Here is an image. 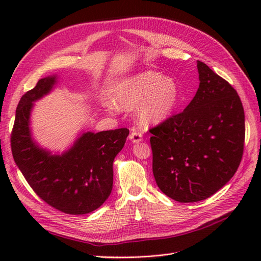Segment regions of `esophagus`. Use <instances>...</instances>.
<instances>
[{
	"mask_svg": "<svg viewBox=\"0 0 261 261\" xmlns=\"http://www.w3.org/2000/svg\"><path fill=\"white\" fill-rule=\"evenodd\" d=\"M129 140L134 144H138L141 140H143V135H141V134L138 132H133L129 135Z\"/></svg>",
	"mask_w": 261,
	"mask_h": 261,
	"instance_id": "obj_1",
	"label": "esophagus"
}]
</instances>
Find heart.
I'll return each instance as SVG.
<instances>
[{"instance_id": "1", "label": "heart", "mask_w": 261, "mask_h": 261, "mask_svg": "<svg viewBox=\"0 0 261 261\" xmlns=\"http://www.w3.org/2000/svg\"><path fill=\"white\" fill-rule=\"evenodd\" d=\"M116 108H136L138 122L146 126L163 123L175 111L179 102V88L172 77L155 70H144L125 77L113 88Z\"/></svg>"}]
</instances>
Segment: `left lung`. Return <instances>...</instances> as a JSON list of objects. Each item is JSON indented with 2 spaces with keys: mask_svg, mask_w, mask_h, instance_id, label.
<instances>
[{
  "mask_svg": "<svg viewBox=\"0 0 261 261\" xmlns=\"http://www.w3.org/2000/svg\"><path fill=\"white\" fill-rule=\"evenodd\" d=\"M199 88L181 113L150 129L152 172L163 194L197 202L230 180L242 160L245 115L238 92L197 61Z\"/></svg>",
  "mask_w": 261,
  "mask_h": 261,
  "instance_id": "obj_1",
  "label": "left lung"
}]
</instances>
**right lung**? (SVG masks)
<instances>
[{
    "label": "right lung",
    "instance_id": "add662e5",
    "mask_svg": "<svg viewBox=\"0 0 261 261\" xmlns=\"http://www.w3.org/2000/svg\"><path fill=\"white\" fill-rule=\"evenodd\" d=\"M59 76L41 78L21 97L11 137L15 163L42 200L68 215H86L109 198L113 187V161L129 130L81 132L65 151L52 152L35 139L30 126L35 102L49 94Z\"/></svg>",
    "mask_w": 261,
    "mask_h": 261
}]
</instances>
